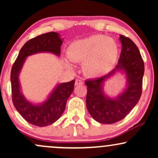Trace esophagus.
<instances>
[{"label": "esophagus", "instance_id": "34e87169", "mask_svg": "<svg viewBox=\"0 0 158 158\" xmlns=\"http://www.w3.org/2000/svg\"><path fill=\"white\" fill-rule=\"evenodd\" d=\"M83 85V81H81V79H76L75 81V85L76 86H79V85Z\"/></svg>", "mask_w": 158, "mask_h": 158}]
</instances>
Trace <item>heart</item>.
<instances>
[{
  "mask_svg": "<svg viewBox=\"0 0 158 158\" xmlns=\"http://www.w3.org/2000/svg\"><path fill=\"white\" fill-rule=\"evenodd\" d=\"M119 48L114 40L102 35H94L71 43L67 50L70 60L84 62L83 71L97 77L108 71L117 59Z\"/></svg>",
  "mask_w": 158,
  "mask_h": 158,
  "instance_id": "b5f03b06",
  "label": "heart"
}]
</instances>
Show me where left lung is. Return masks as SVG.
<instances>
[{
  "instance_id": "1",
  "label": "left lung",
  "mask_w": 158,
  "mask_h": 158,
  "mask_svg": "<svg viewBox=\"0 0 158 158\" xmlns=\"http://www.w3.org/2000/svg\"><path fill=\"white\" fill-rule=\"evenodd\" d=\"M122 50L118 64L111 72L104 77L85 81L87 85L86 106L92 117L103 124H112L121 120L133 109L142 94L144 62L139 49L133 41L119 35ZM123 70L127 77L128 87L116 99L104 96L102 90L104 81L115 72Z\"/></svg>"
}]
</instances>
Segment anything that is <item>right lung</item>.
Here are the masks:
<instances>
[{
	"label": "right lung",
	"instance_id": "add662e5",
	"mask_svg": "<svg viewBox=\"0 0 158 158\" xmlns=\"http://www.w3.org/2000/svg\"><path fill=\"white\" fill-rule=\"evenodd\" d=\"M62 40L55 32L41 34L29 40L21 48L11 70L12 99L19 113L30 124L44 127L55 123L66 107V103L74 89L75 80L59 84L48 100L42 105H33L24 99L20 88L19 74L25 59L28 56L40 52H50L59 56Z\"/></svg>",
	"mask_w": 158,
	"mask_h": 158
}]
</instances>
